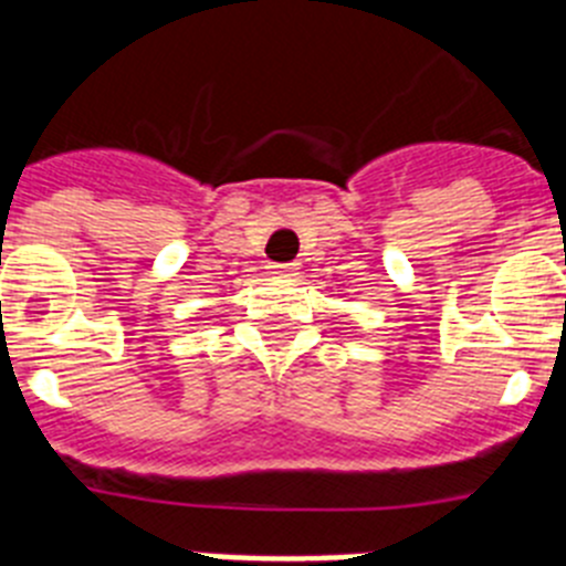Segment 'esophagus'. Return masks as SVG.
<instances>
[{"label":"esophagus","mask_w":566,"mask_h":566,"mask_svg":"<svg viewBox=\"0 0 566 566\" xmlns=\"http://www.w3.org/2000/svg\"><path fill=\"white\" fill-rule=\"evenodd\" d=\"M269 269H272L274 277H289V274H294V266H289V263H274Z\"/></svg>","instance_id":"obj_1"}]
</instances>
